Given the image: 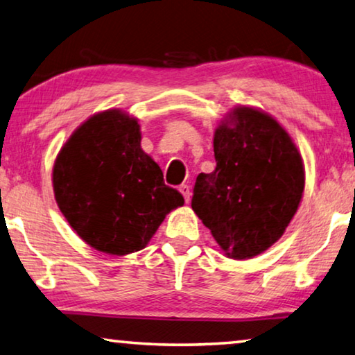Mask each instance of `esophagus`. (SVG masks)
Instances as JSON below:
<instances>
[{"instance_id": "obj_1", "label": "esophagus", "mask_w": 355, "mask_h": 355, "mask_svg": "<svg viewBox=\"0 0 355 355\" xmlns=\"http://www.w3.org/2000/svg\"><path fill=\"white\" fill-rule=\"evenodd\" d=\"M180 193L183 194V198H184V200H187V204H189V202H191V188L188 187V184H182V187H180Z\"/></svg>"}]
</instances>
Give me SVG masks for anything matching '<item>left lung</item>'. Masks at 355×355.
Returning <instances> with one entry per match:
<instances>
[{"instance_id": "left-lung-1", "label": "left lung", "mask_w": 355, "mask_h": 355, "mask_svg": "<svg viewBox=\"0 0 355 355\" xmlns=\"http://www.w3.org/2000/svg\"><path fill=\"white\" fill-rule=\"evenodd\" d=\"M216 168L199 173L191 207L224 256L245 261L283 237L299 210L305 166L277 118L234 107L213 136Z\"/></svg>"}]
</instances>
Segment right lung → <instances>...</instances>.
<instances>
[{
	"label": "right lung",
	"mask_w": 355,
	"mask_h": 355,
	"mask_svg": "<svg viewBox=\"0 0 355 355\" xmlns=\"http://www.w3.org/2000/svg\"><path fill=\"white\" fill-rule=\"evenodd\" d=\"M140 140L137 118L109 109L83 121L55 159L60 211L78 237L105 254L144 250L166 215L184 204Z\"/></svg>",
	"instance_id": "add662e5"
}]
</instances>
